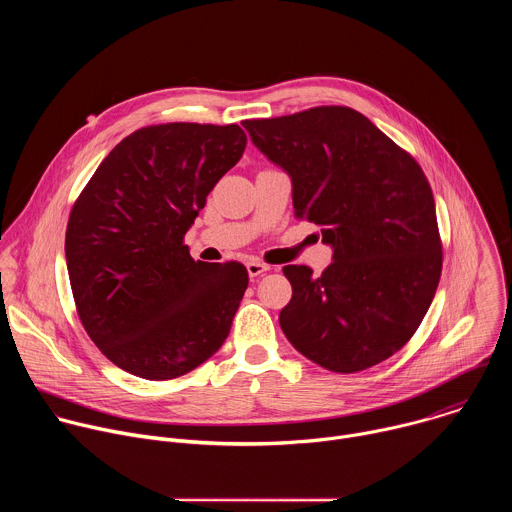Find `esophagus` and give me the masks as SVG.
Masks as SVG:
<instances>
[{
  "mask_svg": "<svg viewBox=\"0 0 512 512\" xmlns=\"http://www.w3.org/2000/svg\"><path fill=\"white\" fill-rule=\"evenodd\" d=\"M247 271H249V277H259V275H263L265 271H269V265L267 263H263V261H249L247 263Z\"/></svg>",
  "mask_w": 512,
  "mask_h": 512,
  "instance_id": "esophagus-1",
  "label": "esophagus"
}]
</instances>
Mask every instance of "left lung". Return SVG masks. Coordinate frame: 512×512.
I'll use <instances>...</instances> for the list:
<instances>
[{
	"label": "left lung",
	"instance_id": "obj_1",
	"mask_svg": "<svg viewBox=\"0 0 512 512\" xmlns=\"http://www.w3.org/2000/svg\"><path fill=\"white\" fill-rule=\"evenodd\" d=\"M257 148L294 186V212L322 229L320 277L285 265L287 340L332 373L371 369L419 328L442 275L435 202L421 166L350 107L247 119Z\"/></svg>",
	"mask_w": 512,
	"mask_h": 512
}]
</instances>
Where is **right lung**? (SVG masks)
<instances>
[{
  "label": "right lung",
  "mask_w": 512,
  "mask_h": 512,
  "mask_svg": "<svg viewBox=\"0 0 512 512\" xmlns=\"http://www.w3.org/2000/svg\"><path fill=\"white\" fill-rule=\"evenodd\" d=\"M245 145L237 123L141 127L72 206L64 241L72 296L87 334L119 369L176 379L227 340L249 273L237 261H194L184 235Z\"/></svg>",
  "instance_id": "obj_1"
}]
</instances>
